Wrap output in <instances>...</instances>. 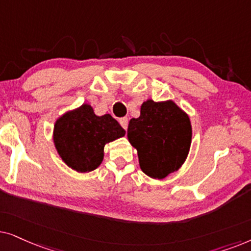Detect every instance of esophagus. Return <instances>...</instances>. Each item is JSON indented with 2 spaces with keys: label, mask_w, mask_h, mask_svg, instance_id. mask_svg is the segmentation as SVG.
Returning <instances> with one entry per match:
<instances>
[{
  "label": "esophagus",
  "mask_w": 251,
  "mask_h": 251,
  "mask_svg": "<svg viewBox=\"0 0 251 251\" xmlns=\"http://www.w3.org/2000/svg\"><path fill=\"white\" fill-rule=\"evenodd\" d=\"M119 123H120V125H122V127H123L124 129H127L128 119L126 118V117H124V118H120V119H119Z\"/></svg>",
  "instance_id": "1"
}]
</instances>
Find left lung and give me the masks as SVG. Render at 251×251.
<instances>
[{"instance_id": "obj_1", "label": "left lung", "mask_w": 251, "mask_h": 251, "mask_svg": "<svg viewBox=\"0 0 251 251\" xmlns=\"http://www.w3.org/2000/svg\"><path fill=\"white\" fill-rule=\"evenodd\" d=\"M127 139L136 149L142 172L163 179L181 168L192 145L189 116L172 100H147L139 118L129 120Z\"/></svg>"}]
</instances>
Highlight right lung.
<instances>
[{"instance_id": "obj_1", "label": "right lung", "mask_w": 251, "mask_h": 251, "mask_svg": "<svg viewBox=\"0 0 251 251\" xmlns=\"http://www.w3.org/2000/svg\"><path fill=\"white\" fill-rule=\"evenodd\" d=\"M125 129L109 113L95 115L88 103L69 110L53 125L52 140L69 168L80 173L94 171L104 157V146L125 136Z\"/></svg>"}]
</instances>
